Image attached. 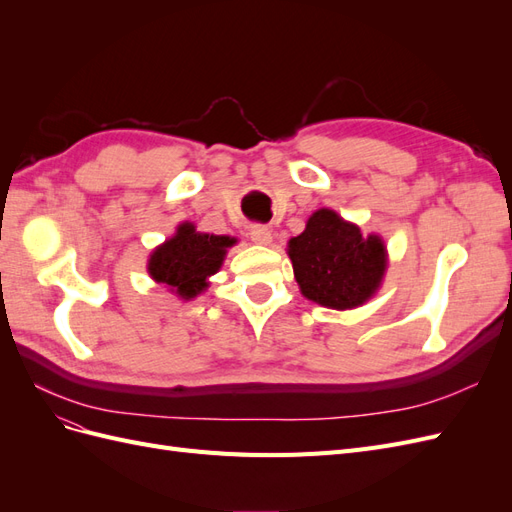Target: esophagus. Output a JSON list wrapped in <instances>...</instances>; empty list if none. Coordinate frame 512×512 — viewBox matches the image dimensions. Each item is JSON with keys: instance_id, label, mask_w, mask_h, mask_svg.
Returning <instances> with one entry per match:
<instances>
[{"instance_id": "esophagus-1", "label": "esophagus", "mask_w": 512, "mask_h": 512, "mask_svg": "<svg viewBox=\"0 0 512 512\" xmlns=\"http://www.w3.org/2000/svg\"><path fill=\"white\" fill-rule=\"evenodd\" d=\"M250 237L254 243L258 245H269L273 235H271V228L269 226H262V224H256L250 228Z\"/></svg>"}]
</instances>
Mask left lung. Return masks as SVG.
I'll list each match as a JSON object with an SVG mask.
<instances>
[{
  "label": "left lung",
  "mask_w": 512,
  "mask_h": 512,
  "mask_svg": "<svg viewBox=\"0 0 512 512\" xmlns=\"http://www.w3.org/2000/svg\"><path fill=\"white\" fill-rule=\"evenodd\" d=\"M294 280L309 301L352 309L374 297L386 271V247L378 235H361L331 209H318L299 237L288 241Z\"/></svg>",
  "instance_id": "8db88e82"
}]
</instances>
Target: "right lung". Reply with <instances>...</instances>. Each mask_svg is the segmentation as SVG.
Wrapping results in <instances>:
<instances>
[{"mask_svg":"<svg viewBox=\"0 0 512 512\" xmlns=\"http://www.w3.org/2000/svg\"><path fill=\"white\" fill-rule=\"evenodd\" d=\"M235 243V237L196 232L194 224L183 222L175 237L153 250L147 271L158 284H166L177 297L190 301L207 290V280L220 271L226 250Z\"/></svg>","mask_w":512,"mask_h":512,"instance_id":"1","label":"right lung"}]
</instances>
